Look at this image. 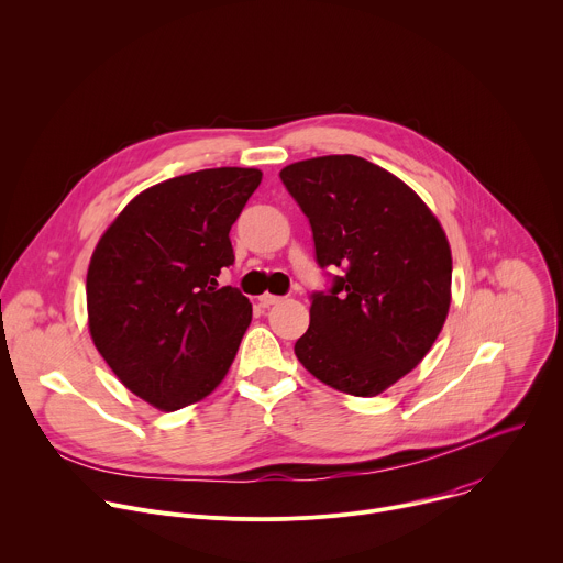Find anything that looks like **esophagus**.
Returning a JSON list of instances; mask_svg holds the SVG:
<instances>
[{"instance_id": "1", "label": "esophagus", "mask_w": 563, "mask_h": 563, "mask_svg": "<svg viewBox=\"0 0 563 563\" xmlns=\"http://www.w3.org/2000/svg\"><path fill=\"white\" fill-rule=\"evenodd\" d=\"M283 298L280 296H274V294H263V296H258V302H261V307H272V305H278Z\"/></svg>"}]
</instances>
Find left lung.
Instances as JSON below:
<instances>
[{
    "label": "left lung",
    "instance_id": "obj_1",
    "mask_svg": "<svg viewBox=\"0 0 563 563\" xmlns=\"http://www.w3.org/2000/svg\"><path fill=\"white\" fill-rule=\"evenodd\" d=\"M280 180L311 224L316 263L339 269L311 294L294 352L325 385L376 396L423 361L445 323V231L404 180L358 155L300 159Z\"/></svg>",
    "mask_w": 563,
    "mask_h": 563
}]
</instances>
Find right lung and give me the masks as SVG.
<instances>
[{"mask_svg": "<svg viewBox=\"0 0 563 563\" xmlns=\"http://www.w3.org/2000/svg\"><path fill=\"white\" fill-rule=\"evenodd\" d=\"M261 180L258 169L220 167L159 183L122 209L91 256V339L157 410L211 394L252 323L250 298L216 278L233 265L229 229Z\"/></svg>", "mask_w": 563, "mask_h": 563, "instance_id": "1", "label": "right lung"}]
</instances>
